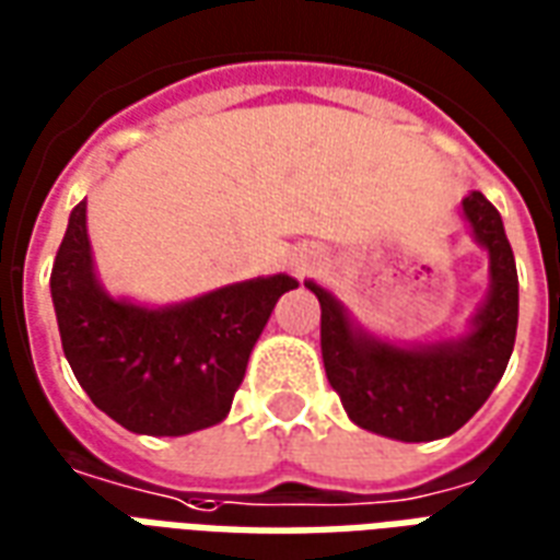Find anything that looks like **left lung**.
Masks as SVG:
<instances>
[{
    "label": "left lung",
    "mask_w": 560,
    "mask_h": 560,
    "mask_svg": "<svg viewBox=\"0 0 560 560\" xmlns=\"http://www.w3.org/2000/svg\"><path fill=\"white\" fill-rule=\"evenodd\" d=\"M475 238L489 250L492 292L475 328L459 342L399 349L349 325V316L316 283L322 304V361L349 418L397 442H432L456 432L495 390L508 370L520 322V277L504 223L487 196L463 199Z\"/></svg>",
    "instance_id": "left-lung-1"
}]
</instances>
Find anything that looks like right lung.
<instances>
[{
    "instance_id": "obj_1",
    "label": "right lung",
    "mask_w": 560,
    "mask_h": 560,
    "mask_svg": "<svg viewBox=\"0 0 560 560\" xmlns=\"http://www.w3.org/2000/svg\"><path fill=\"white\" fill-rule=\"evenodd\" d=\"M285 275L259 277L166 310H145L97 285L85 202L71 211L50 275L62 349L97 409L140 435H187L230 415L247 361Z\"/></svg>"
}]
</instances>
